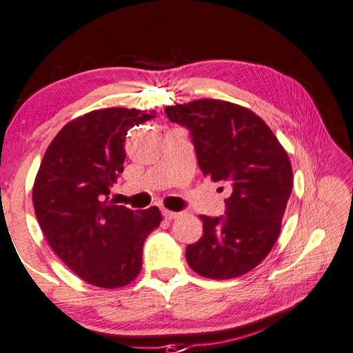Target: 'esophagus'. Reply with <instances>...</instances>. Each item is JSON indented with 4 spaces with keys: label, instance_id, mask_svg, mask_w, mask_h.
Masks as SVG:
<instances>
[{
    "label": "esophagus",
    "instance_id": "obj_1",
    "mask_svg": "<svg viewBox=\"0 0 353 353\" xmlns=\"http://www.w3.org/2000/svg\"><path fill=\"white\" fill-rule=\"evenodd\" d=\"M163 216H165L166 221H172L176 219V217L179 216V212H174V211H168V210H163Z\"/></svg>",
    "mask_w": 353,
    "mask_h": 353
}]
</instances>
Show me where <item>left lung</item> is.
I'll list each match as a JSON object with an SVG mask.
<instances>
[{
    "mask_svg": "<svg viewBox=\"0 0 353 353\" xmlns=\"http://www.w3.org/2000/svg\"><path fill=\"white\" fill-rule=\"evenodd\" d=\"M165 112L190 131L203 176L230 192L224 216H200L203 236L187 246L188 265L212 280L245 275L280 235L292 190L288 153L262 118L236 103L200 99Z\"/></svg>",
    "mask_w": 353,
    "mask_h": 353,
    "instance_id": "left-lung-1",
    "label": "left lung"
}]
</instances>
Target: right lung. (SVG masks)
<instances>
[{"mask_svg":"<svg viewBox=\"0 0 353 353\" xmlns=\"http://www.w3.org/2000/svg\"><path fill=\"white\" fill-rule=\"evenodd\" d=\"M153 113L103 108L63 126L44 153L33 206L49 246L89 285L121 288L141 274L142 246L161 222L157 206L132 211L108 201L123 172L128 131Z\"/></svg>","mask_w":353,"mask_h":353,"instance_id":"1","label":"right lung"}]
</instances>
